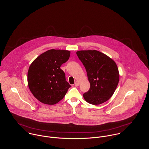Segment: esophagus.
<instances>
[{"mask_svg":"<svg viewBox=\"0 0 149 149\" xmlns=\"http://www.w3.org/2000/svg\"><path fill=\"white\" fill-rule=\"evenodd\" d=\"M79 82L78 81H75V83H74V84H75V86H79Z\"/></svg>","mask_w":149,"mask_h":149,"instance_id":"obj_1","label":"esophagus"}]
</instances>
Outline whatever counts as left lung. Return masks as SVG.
Masks as SVG:
<instances>
[{"label": "left lung", "instance_id": "8db88e82", "mask_svg": "<svg viewBox=\"0 0 149 149\" xmlns=\"http://www.w3.org/2000/svg\"><path fill=\"white\" fill-rule=\"evenodd\" d=\"M76 54L82 62L90 83L84 93L85 101L93 105L101 104L113 95L119 81V72L115 62L97 50H80Z\"/></svg>", "mask_w": 149, "mask_h": 149}]
</instances>
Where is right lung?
I'll return each instance as SVG.
<instances>
[{"mask_svg": "<svg viewBox=\"0 0 149 149\" xmlns=\"http://www.w3.org/2000/svg\"><path fill=\"white\" fill-rule=\"evenodd\" d=\"M70 52L50 49L37 57L27 72L29 88L34 96L43 104L53 105L61 100L70 85L60 67L70 57Z\"/></svg>", "mask_w": 149, "mask_h": 149, "instance_id": "obj_1", "label": "right lung"}]
</instances>
